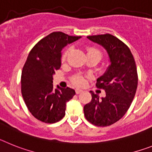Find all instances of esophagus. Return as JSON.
Segmentation results:
<instances>
[{"label":"esophagus","mask_w":152,"mask_h":152,"mask_svg":"<svg viewBox=\"0 0 152 152\" xmlns=\"http://www.w3.org/2000/svg\"><path fill=\"white\" fill-rule=\"evenodd\" d=\"M76 94H80V93H81V92H83V90L80 89H76Z\"/></svg>","instance_id":"esophagus-1"}]
</instances>
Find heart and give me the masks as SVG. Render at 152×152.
Returning a JSON list of instances; mask_svg holds the SVG:
<instances>
[{
    "label": "heart",
    "mask_w": 152,
    "mask_h": 152,
    "mask_svg": "<svg viewBox=\"0 0 152 152\" xmlns=\"http://www.w3.org/2000/svg\"><path fill=\"white\" fill-rule=\"evenodd\" d=\"M70 50V47H68V48H66L65 50H64V52L62 54V61H65V60H66ZM86 52L87 56H97L99 60H101L102 56V54L101 51H100L99 50H98L97 48H96V47H88V48L86 49ZM71 82H72V83L73 84V85L76 86H83L85 85L86 83V79L83 75L76 74L74 75V76L71 78Z\"/></svg>",
    "instance_id": "1"
}]
</instances>
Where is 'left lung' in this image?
Here are the masks:
<instances>
[{
    "mask_svg": "<svg viewBox=\"0 0 152 152\" xmlns=\"http://www.w3.org/2000/svg\"><path fill=\"white\" fill-rule=\"evenodd\" d=\"M107 50L111 65L96 82L105 97L90 91L92 100L84 106V115L92 125L105 127L121 119L132 104L138 86L135 61L127 45L109 34L87 37Z\"/></svg>",
    "mask_w": 152,
    "mask_h": 152,
    "instance_id": "1",
    "label": "left lung"
}]
</instances>
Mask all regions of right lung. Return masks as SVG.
I'll use <instances>...</instances> for the list:
<instances>
[{
	"label": "right lung",
	"instance_id": "right-lung-1",
	"mask_svg": "<svg viewBox=\"0 0 152 152\" xmlns=\"http://www.w3.org/2000/svg\"><path fill=\"white\" fill-rule=\"evenodd\" d=\"M80 38L53 32L40 39L27 56L21 74V92L30 113L40 122L55 123L61 120L66 104L76 94L69 87L53 89V75L61 66L63 47Z\"/></svg>",
	"mask_w": 152,
	"mask_h": 152
}]
</instances>
